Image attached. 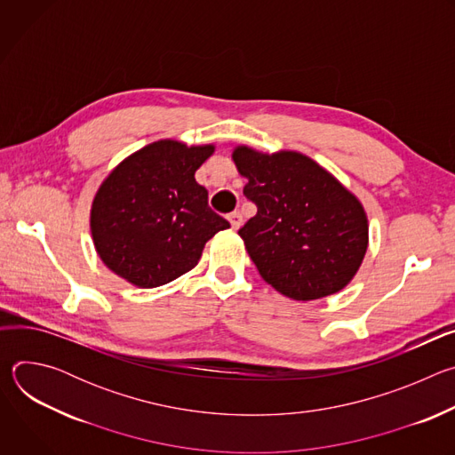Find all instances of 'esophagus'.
<instances>
[{"instance_id":"1","label":"esophagus","mask_w":455,"mask_h":455,"mask_svg":"<svg viewBox=\"0 0 455 455\" xmlns=\"http://www.w3.org/2000/svg\"><path fill=\"white\" fill-rule=\"evenodd\" d=\"M228 221H230V225H232V228L234 230H237L241 225H243V216H241V212H232V214H228Z\"/></svg>"}]
</instances>
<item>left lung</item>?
I'll return each mask as SVG.
<instances>
[{"instance_id": "8db88e82", "label": "left lung", "mask_w": 455, "mask_h": 455, "mask_svg": "<svg viewBox=\"0 0 455 455\" xmlns=\"http://www.w3.org/2000/svg\"><path fill=\"white\" fill-rule=\"evenodd\" d=\"M232 160L257 205L239 235L261 277L293 300L339 293L369 244L363 205L330 171L297 151L237 146Z\"/></svg>"}]
</instances>
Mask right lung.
Listing matches in <instances>:
<instances>
[{"mask_svg":"<svg viewBox=\"0 0 455 455\" xmlns=\"http://www.w3.org/2000/svg\"><path fill=\"white\" fill-rule=\"evenodd\" d=\"M216 146L158 140L124 158L100 183L90 228L102 263L139 288H156L198 265L205 243L230 227L194 174Z\"/></svg>","mask_w":455,"mask_h":455,"instance_id":"right-lung-1","label":"right lung"}]
</instances>
